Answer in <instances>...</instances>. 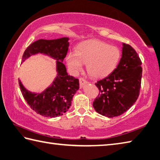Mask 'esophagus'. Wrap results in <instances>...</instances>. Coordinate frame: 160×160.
Here are the masks:
<instances>
[{"label":"esophagus","instance_id":"esophagus-1","mask_svg":"<svg viewBox=\"0 0 160 160\" xmlns=\"http://www.w3.org/2000/svg\"><path fill=\"white\" fill-rule=\"evenodd\" d=\"M79 82H80V88H82V87L85 85V84L88 83L87 80L83 78H79Z\"/></svg>","mask_w":160,"mask_h":160}]
</instances>
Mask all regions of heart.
<instances>
[{"instance_id": "b5f03b06", "label": "heart", "mask_w": 160, "mask_h": 160, "mask_svg": "<svg viewBox=\"0 0 160 160\" xmlns=\"http://www.w3.org/2000/svg\"><path fill=\"white\" fill-rule=\"evenodd\" d=\"M121 59L120 50L116 46L98 40H89L77 46L75 53L70 52L66 62L72 72H78L87 63V71L92 77L108 76L118 67Z\"/></svg>"}]
</instances>
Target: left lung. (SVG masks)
<instances>
[{
	"mask_svg": "<svg viewBox=\"0 0 160 160\" xmlns=\"http://www.w3.org/2000/svg\"><path fill=\"white\" fill-rule=\"evenodd\" d=\"M122 54L115 70L95 84L99 94L93 102L98 113L118 117L134 103L140 94L141 60L132 46L123 42Z\"/></svg>",
	"mask_w": 160,
	"mask_h": 160,
	"instance_id": "8db88e82",
	"label": "left lung"
}]
</instances>
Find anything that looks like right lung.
Instances as JSON below:
<instances>
[{
  "instance_id": "add662e5",
  "label": "right lung",
  "mask_w": 160,
  "mask_h": 160,
  "mask_svg": "<svg viewBox=\"0 0 160 160\" xmlns=\"http://www.w3.org/2000/svg\"><path fill=\"white\" fill-rule=\"evenodd\" d=\"M68 38L56 40H36L25 50L22 62L31 55L42 53L57 59L58 75L52 85L41 94L27 91L19 80L22 94L30 108L40 115L47 118L59 117L67 111L78 89L79 80L67 74L63 61L68 50Z\"/></svg>"
}]
</instances>
